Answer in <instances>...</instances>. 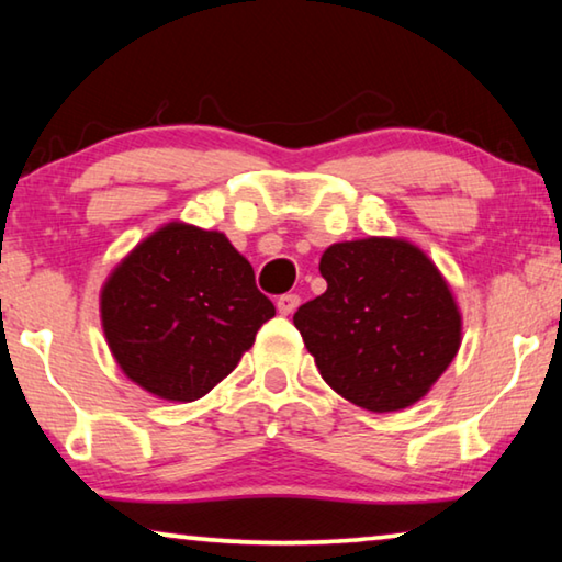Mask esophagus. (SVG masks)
I'll return each mask as SVG.
<instances>
[{
  "mask_svg": "<svg viewBox=\"0 0 562 562\" xmlns=\"http://www.w3.org/2000/svg\"><path fill=\"white\" fill-rule=\"evenodd\" d=\"M299 304H301V299L296 296V293H283V296H279V301H276V308H279L281 316H289L299 308Z\"/></svg>",
  "mask_w": 562,
  "mask_h": 562,
  "instance_id": "obj_1",
  "label": "esophagus"
}]
</instances>
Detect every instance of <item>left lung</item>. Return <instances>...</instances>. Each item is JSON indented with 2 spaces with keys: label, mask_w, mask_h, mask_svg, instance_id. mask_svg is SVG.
<instances>
[{
  "label": "left lung",
  "mask_w": 562,
  "mask_h": 562,
  "mask_svg": "<svg viewBox=\"0 0 562 562\" xmlns=\"http://www.w3.org/2000/svg\"><path fill=\"white\" fill-rule=\"evenodd\" d=\"M326 291L293 324L318 374L369 412L412 407L452 364L462 314L437 263L407 238L369 236L324 251Z\"/></svg>",
  "instance_id": "8db88e82"
}]
</instances>
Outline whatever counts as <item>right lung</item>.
Returning <instances> with one entry per match:
<instances>
[{
    "label": "right lung",
    "mask_w": 562,
    "mask_h": 562,
    "mask_svg": "<svg viewBox=\"0 0 562 562\" xmlns=\"http://www.w3.org/2000/svg\"><path fill=\"white\" fill-rule=\"evenodd\" d=\"M273 314L226 233L183 221L143 238L100 289L112 359L140 390L168 402L209 394Z\"/></svg>",
    "instance_id": "right-lung-1"
}]
</instances>
